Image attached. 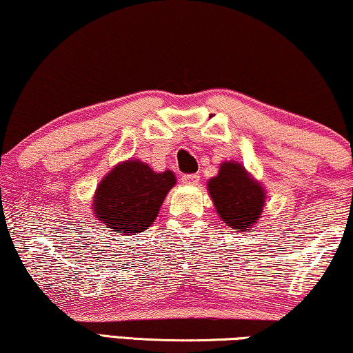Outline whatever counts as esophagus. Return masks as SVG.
Masks as SVG:
<instances>
[{"label":"esophagus","mask_w":353,"mask_h":353,"mask_svg":"<svg viewBox=\"0 0 353 353\" xmlns=\"http://www.w3.org/2000/svg\"><path fill=\"white\" fill-rule=\"evenodd\" d=\"M182 182L187 183V185H196L200 182V174H183Z\"/></svg>","instance_id":"34e87169"}]
</instances>
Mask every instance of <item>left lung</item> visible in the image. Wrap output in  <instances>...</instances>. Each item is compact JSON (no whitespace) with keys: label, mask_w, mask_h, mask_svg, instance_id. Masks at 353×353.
<instances>
[{"label":"left lung","mask_w":353,"mask_h":353,"mask_svg":"<svg viewBox=\"0 0 353 353\" xmlns=\"http://www.w3.org/2000/svg\"><path fill=\"white\" fill-rule=\"evenodd\" d=\"M208 188L222 221L238 232H251L261 217L265 193L245 168L238 163H224Z\"/></svg>","instance_id":"obj_1"}]
</instances>
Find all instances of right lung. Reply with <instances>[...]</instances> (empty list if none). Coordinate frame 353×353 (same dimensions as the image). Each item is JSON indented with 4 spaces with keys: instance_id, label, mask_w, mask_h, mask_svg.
<instances>
[{
    "instance_id": "add662e5",
    "label": "right lung",
    "mask_w": 353,
    "mask_h": 353,
    "mask_svg": "<svg viewBox=\"0 0 353 353\" xmlns=\"http://www.w3.org/2000/svg\"><path fill=\"white\" fill-rule=\"evenodd\" d=\"M174 183L171 171L155 172L136 160L121 163L99 183L94 212L107 228L123 235H137L157 219Z\"/></svg>"
}]
</instances>
